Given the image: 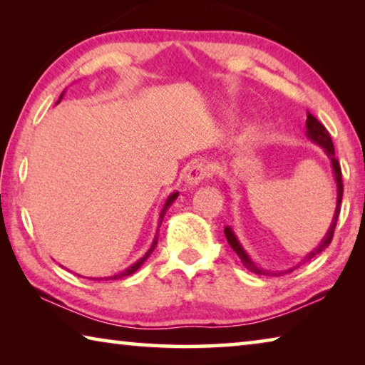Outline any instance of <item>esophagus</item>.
I'll use <instances>...</instances> for the list:
<instances>
[{
    "label": "esophagus",
    "instance_id": "1",
    "mask_svg": "<svg viewBox=\"0 0 365 365\" xmlns=\"http://www.w3.org/2000/svg\"><path fill=\"white\" fill-rule=\"evenodd\" d=\"M209 172L211 170H209V165L206 163H196L187 170L185 183H187V187H195V185L205 180V178L209 175Z\"/></svg>",
    "mask_w": 365,
    "mask_h": 365
}]
</instances>
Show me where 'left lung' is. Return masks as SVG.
<instances>
[{
  "label": "left lung",
  "mask_w": 365,
  "mask_h": 365,
  "mask_svg": "<svg viewBox=\"0 0 365 365\" xmlns=\"http://www.w3.org/2000/svg\"><path fill=\"white\" fill-rule=\"evenodd\" d=\"M306 137L312 141V143L319 145L322 150L325 151L327 156H329L330 163H331V169H333V177H335V182H336V207H335V214H333V219H331V224H330V228L327 230L325 237L322 238V242H320V245L317 246V248H314L309 255L302 259V262H307L311 261L312 257H316L319 252H322L327 246L330 245L331 238H333V232H335V227H336V222H338V215H339V207H341V200H343V182H341V168H339V163L338 159L335 158V148H333V141L330 138V133L327 132V128L320 123L316 117H314L312 114H307V119H306ZM225 238L228 245L232 246V250L237 252V256L240 257V261L243 262V265L246 269H248L250 272H252V274H257V275H282L283 272H292L293 269L299 267V264L296 265V267L293 269H288V270H283V272H269V270H264L259 267V265H256V262L252 261V259L250 257L248 252L245 251V248L242 246V243L238 242L237 235H235L233 228L232 227H225Z\"/></svg>",
  "instance_id": "obj_1"
}]
</instances>
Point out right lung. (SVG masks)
<instances>
[{
  "instance_id": "obj_1",
  "label": "right lung",
  "mask_w": 365,
  "mask_h": 365,
  "mask_svg": "<svg viewBox=\"0 0 365 365\" xmlns=\"http://www.w3.org/2000/svg\"><path fill=\"white\" fill-rule=\"evenodd\" d=\"M63 96H64V91H63V93H61V96H59V101L63 100ZM59 101H58V103H59ZM177 196H178V191H174V193H170L168 200H165L163 211H160V214H159L158 232H159V227H160V224H163V219H164V214H165V211H168V209L172 206V202H174V201L177 200ZM158 232H156V235H154V240H153V243H151V246H150V250H148V251L145 252V256H143V257H140L137 262L132 264L130 267H127L125 270L119 272V274H115V275H113V277H104V279H100V280H119V279H123V277L132 275L133 272H137V270L141 267V265H143V262H146V259L151 256V252L154 251V248H156V245H158ZM95 280H98V279H95Z\"/></svg>"
}]
</instances>
